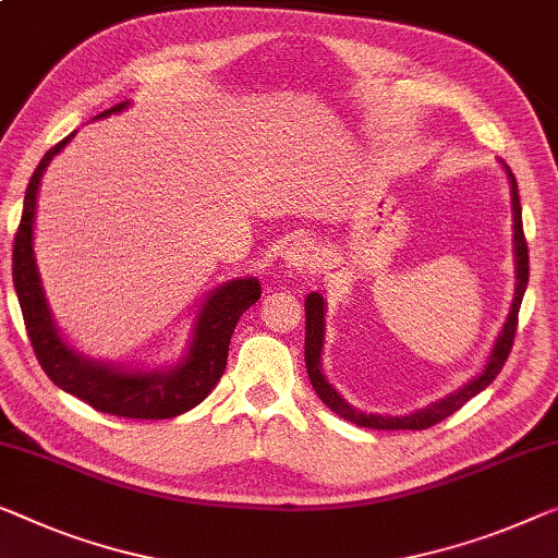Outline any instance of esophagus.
Returning a JSON list of instances; mask_svg holds the SVG:
<instances>
[{"label":"esophagus","instance_id":"esophagus-1","mask_svg":"<svg viewBox=\"0 0 558 558\" xmlns=\"http://www.w3.org/2000/svg\"><path fill=\"white\" fill-rule=\"evenodd\" d=\"M282 260H286L290 270L311 272L315 265H318V247L313 245V240L298 238L286 247V253H282Z\"/></svg>","mask_w":558,"mask_h":558}]
</instances>
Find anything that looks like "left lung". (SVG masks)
<instances>
[{
	"instance_id": "left-lung-1",
	"label": "left lung",
	"mask_w": 558,
	"mask_h": 558,
	"mask_svg": "<svg viewBox=\"0 0 558 558\" xmlns=\"http://www.w3.org/2000/svg\"><path fill=\"white\" fill-rule=\"evenodd\" d=\"M504 165V162H501ZM506 178H509L511 185V210H513V257H517V290H513V301L509 307V315H506L504 328L494 340L492 353L484 363L476 376H473L469 384L456 388L453 393L446 398H438L436 403L426 405V409H418L405 415H380V413H363L353 409L351 403L345 401L343 396L338 393L332 384H328L326 373H323L320 353H323V340H326V301H323L320 293H307L305 298V368L307 376H311V384L315 393L323 403L328 405L332 413H338L340 418L355 423V426L363 428H380V430H423L436 426L438 421L448 418V415L461 409L465 401H471L473 396H478L481 390H486L494 384L498 373H501L506 359H509L513 336H517V323H519V307L523 301V293H526L529 286V247L526 238H523V222H521V199H519V187L517 178L509 170V165H504Z\"/></svg>"
}]
</instances>
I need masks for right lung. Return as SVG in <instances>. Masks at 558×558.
<instances>
[{
	"instance_id": "add662e5",
	"label": "right lung",
	"mask_w": 558,
	"mask_h": 558,
	"mask_svg": "<svg viewBox=\"0 0 558 558\" xmlns=\"http://www.w3.org/2000/svg\"><path fill=\"white\" fill-rule=\"evenodd\" d=\"M128 107L130 99H124L110 110L99 112L95 120L110 118ZM74 135L77 132L66 135L62 143H57L41 157L27 193H24V210L14 238L12 278L32 348L54 386H60L64 393L77 396L80 401L89 403L97 411L122 415V418H174V415L203 403L207 393L218 386L228 365L232 330H235L240 315L260 298V280L235 278L210 290L195 315V326L190 330L182 359L162 365V368L147 371L132 368V365L124 368V365L105 363L80 353L57 328L35 257V213L41 174Z\"/></svg>"
}]
</instances>
